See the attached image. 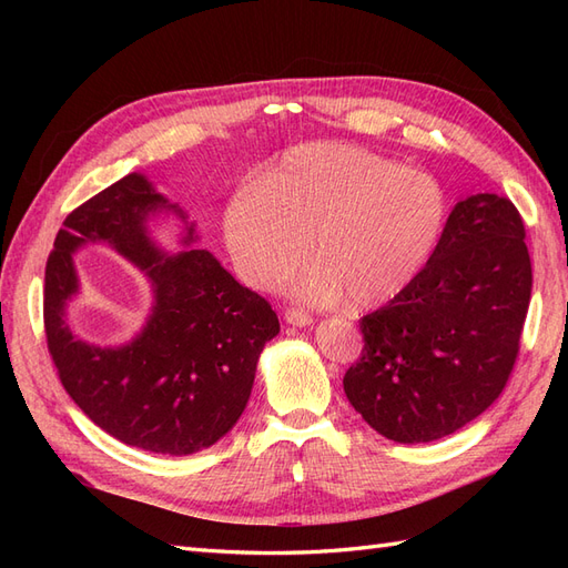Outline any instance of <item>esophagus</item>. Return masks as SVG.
Masks as SVG:
<instances>
[{"label":"esophagus","mask_w":568,"mask_h":568,"mask_svg":"<svg viewBox=\"0 0 568 568\" xmlns=\"http://www.w3.org/2000/svg\"><path fill=\"white\" fill-rule=\"evenodd\" d=\"M284 320H286L288 324H294V326H307V324H313V315L301 311V307H286Z\"/></svg>","instance_id":"1"}]
</instances>
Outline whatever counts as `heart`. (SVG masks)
Instances as JSON below:
<instances>
[{
	"label": "heart",
	"mask_w": 568,
	"mask_h": 568,
	"mask_svg": "<svg viewBox=\"0 0 568 568\" xmlns=\"http://www.w3.org/2000/svg\"><path fill=\"white\" fill-rule=\"evenodd\" d=\"M440 184L419 170L348 144H305L239 192L225 239L251 286H274L305 255L298 288L379 305L417 277L445 225Z\"/></svg>",
	"instance_id": "heart-1"
}]
</instances>
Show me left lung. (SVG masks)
Instances as JSON below:
<instances>
[{
	"instance_id": "obj_1",
	"label": "left lung",
	"mask_w": 568,
	"mask_h": 568,
	"mask_svg": "<svg viewBox=\"0 0 568 568\" xmlns=\"http://www.w3.org/2000/svg\"><path fill=\"white\" fill-rule=\"evenodd\" d=\"M530 288L517 205L497 194L459 201L417 277L359 320L365 346L343 376L351 405L388 440L455 434L505 390Z\"/></svg>"
}]
</instances>
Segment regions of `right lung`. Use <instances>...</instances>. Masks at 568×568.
Wrapping results in <instances>:
<instances>
[{
  "instance_id": "add662e5",
  "label": "right lung",
  "mask_w": 568,
  "mask_h": 568,
  "mask_svg": "<svg viewBox=\"0 0 568 568\" xmlns=\"http://www.w3.org/2000/svg\"><path fill=\"white\" fill-rule=\"evenodd\" d=\"M165 199L132 173L68 213L47 257L44 334L63 388L99 428L132 448L192 455L242 417L257 355L280 320L209 251L163 255L153 246L144 220ZM84 241H109L154 286V315L123 349L90 347L62 320L77 290L70 253Z\"/></svg>"
}]
</instances>
